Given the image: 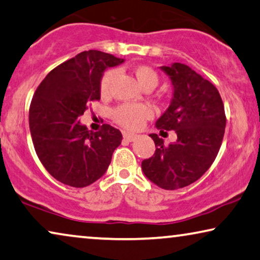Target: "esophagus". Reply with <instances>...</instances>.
Returning <instances> with one entry per match:
<instances>
[{
  "mask_svg": "<svg viewBox=\"0 0 260 260\" xmlns=\"http://www.w3.org/2000/svg\"><path fill=\"white\" fill-rule=\"evenodd\" d=\"M123 137L124 139H126L127 142H134L138 136L136 134H131V133H123Z\"/></svg>",
  "mask_w": 260,
  "mask_h": 260,
  "instance_id": "34e87169",
  "label": "esophagus"
}]
</instances>
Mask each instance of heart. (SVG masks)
I'll use <instances>...</instances> for the list:
<instances>
[{"label": "heart", "mask_w": 260, "mask_h": 260, "mask_svg": "<svg viewBox=\"0 0 260 260\" xmlns=\"http://www.w3.org/2000/svg\"><path fill=\"white\" fill-rule=\"evenodd\" d=\"M135 75L142 86L145 89H153L159 82V77L155 69L149 66H138L135 69ZM117 76V70L110 69L107 70L102 75L100 82V91L103 96L110 93L112 83ZM152 117V109L146 104L136 103H122L112 109L111 118L118 125L123 126L124 129L135 130L142 126L146 119Z\"/></svg>", "instance_id": "heart-1"}]
</instances>
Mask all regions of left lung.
<instances>
[{
    "label": "left lung",
    "instance_id": "obj_1",
    "mask_svg": "<svg viewBox=\"0 0 260 260\" xmlns=\"http://www.w3.org/2000/svg\"><path fill=\"white\" fill-rule=\"evenodd\" d=\"M174 84V99L156 126L175 130L177 142L164 145L151 134L156 151L142 161L144 175L161 189L190 185L211 167L223 142L226 116L216 86L190 67L174 63L161 67Z\"/></svg>",
    "mask_w": 260,
    "mask_h": 260
}]
</instances>
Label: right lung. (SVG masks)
<instances>
[{"instance_id":"add662e5","label":"right lung","mask_w":260,"mask_h":260,"mask_svg":"<svg viewBox=\"0 0 260 260\" xmlns=\"http://www.w3.org/2000/svg\"><path fill=\"white\" fill-rule=\"evenodd\" d=\"M123 58L99 50L83 51L49 73L29 108V127L37 157L55 179L73 187L88 186L107 171L122 134L103 124L92 133L78 117L100 101V82L108 67Z\"/></svg>"}]
</instances>
